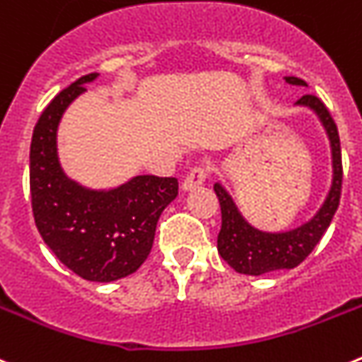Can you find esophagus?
<instances>
[{"label":"esophagus","instance_id":"esophagus-1","mask_svg":"<svg viewBox=\"0 0 362 362\" xmlns=\"http://www.w3.org/2000/svg\"><path fill=\"white\" fill-rule=\"evenodd\" d=\"M207 177H209V169L205 168V165H194L187 173V177L184 178V182H182V189L184 191H191V189L204 184Z\"/></svg>","mask_w":362,"mask_h":362}]
</instances>
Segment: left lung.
Segmentation results:
<instances>
[{"instance_id":"obj_1","label":"left lung","mask_w":362,"mask_h":362,"mask_svg":"<svg viewBox=\"0 0 362 362\" xmlns=\"http://www.w3.org/2000/svg\"><path fill=\"white\" fill-rule=\"evenodd\" d=\"M288 84L307 86V83L298 77H285ZM298 106H307L319 117L321 124L327 129L332 148V168L334 178L328 197L314 218L285 233H263L247 223L240 214L230 194L220 184H214V193L221 209V229L218 233V252L236 272L249 276H262L272 270L294 269L305 262L314 250L319 240L327 233L335 211L339 207L341 185H343V160H341V142L337 126L323 100L315 95H303Z\"/></svg>"}]
</instances>
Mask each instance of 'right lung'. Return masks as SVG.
<instances>
[{
    "mask_svg": "<svg viewBox=\"0 0 362 362\" xmlns=\"http://www.w3.org/2000/svg\"><path fill=\"white\" fill-rule=\"evenodd\" d=\"M97 76L88 74L64 88L39 117L30 144V197L35 227L57 259L83 279L108 283L146 262L158 218L177 198L178 180L139 175L110 191H93L64 175L57 126Z\"/></svg>",
    "mask_w": 362,
    "mask_h": 362,
    "instance_id": "1",
    "label": "right lung"
}]
</instances>
